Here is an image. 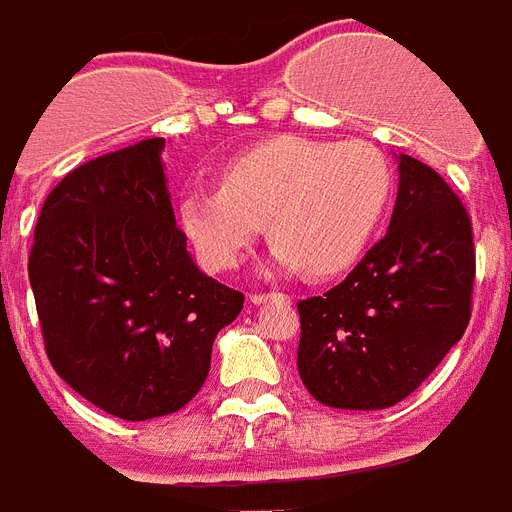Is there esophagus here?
<instances>
[{
  "label": "esophagus",
  "instance_id": "34e87169",
  "mask_svg": "<svg viewBox=\"0 0 512 512\" xmlns=\"http://www.w3.org/2000/svg\"><path fill=\"white\" fill-rule=\"evenodd\" d=\"M249 300H252L255 305H260V303H268V300H289V297L281 295V292H252Z\"/></svg>",
  "mask_w": 512,
  "mask_h": 512
}]
</instances>
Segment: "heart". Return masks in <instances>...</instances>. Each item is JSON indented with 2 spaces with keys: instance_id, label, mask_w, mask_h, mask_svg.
<instances>
[{
  "instance_id": "b5f03b06",
  "label": "heart",
  "mask_w": 512,
  "mask_h": 512,
  "mask_svg": "<svg viewBox=\"0 0 512 512\" xmlns=\"http://www.w3.org/2000/svg\"><path fill=\"white\" fill-rule=\"evenodd\" d=\"M393 196V170L364 140L276 138L223 167L220 188L180 196V223L209 268H233L268 220L284 271L329 276L348 268Z\"/></svg>"
}]
</instances>
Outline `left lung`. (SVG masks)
Masks as SVG:
<instances>
[{
	"instance_id": "left-lung-1",
	"label": "left lung",
	"mask_w": 512,
	"mask_h": 512,
	"mask_svg": "<svg viewBox=\"0 0 512 512\" xmlns=\"http://www.w3.org/2000/svg\"><path fill=\"white\" fill-rule=\"evenodd\" d=\"M388 233L348 279L297 303V372L335 409H388L428 380L465 335L476 247L460 196L433 167L401 156Z\"/></svg>"
}]
</instances>
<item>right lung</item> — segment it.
Returning <instances> with one entry per match:
<instances>
[{"instance_id":"1","label":"right lung","mask_w":512,"mask_h":512,"mask_svg":"<svg viewBox=\"0 0 512 512\" xmlns=\"http://www.w3.org/2000/svg\"><path fill=\"white\" fill-rule=\"evenodd\" d=\"M164 138L68 172L44 199L28 255L52 369L103 412L143 422L183 409L244 295L193 265L175 225Z\"/></svg>"}]
</instances>
